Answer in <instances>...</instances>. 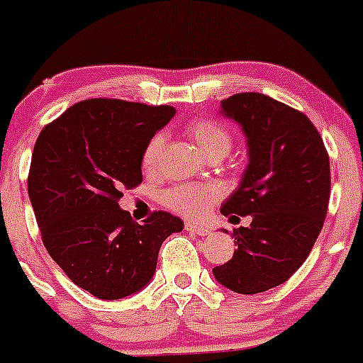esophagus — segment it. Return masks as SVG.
<instances>
[{
	"label": "esophagus",
	"instance_id": "34e87169",
	"mask_svg": "<svg viewBox=\"0 0 363 363\" xmlns=\"http://www.w3.org/2000/svg\"><path fill=\"white\" fill-rule=\"evenodd\" d=\"M185 229L191 230V233H194V234H198V236H209L211 234L209 227L198 225V223H191V221H189V223H185Z\"/></svg>",
	"mask_w": 363,
	"mask_h": 363
}]
</instances>
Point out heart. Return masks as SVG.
<instances>
[{
  "label": "heart",
  "instance_id": "obj_1",
  "mask_svg": "<svg viewBox=\"0 0 363 363\" xmlns=\"http://www.w3.org/2000/svg\"><path fill=\"white\" fill-rule=\"evenodd\" d=\"M187 134L196 142L201 152L213 160L223 158L233 147V134L214 118H194L187 123ZM163 150V136L154 134L142 152V167L147 172L156 171ZM221 198V189L214 184H178L162 192V203L172 213L189 220H201L211 213Z\"/></svg>",
  "mask_w": 363,
  "mask_h": 363
}]
</instances>
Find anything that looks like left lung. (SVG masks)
<instances>
[{"label":"left lung","mask_w":363,"mask_h":363,"mask_svg":"<svg viewBox=\"0 0 363 363\" xmlns=\"http://www.w3.org/2000/svg\"><path fill=\"white\" fill-rule=\"evenodd\" d=\"M221 111L242 125L249 143L242 184L221 214L252 221L233 230L238 249L213 272L234 293H264L289 280L318 238L331 194L329 154L303 112L269 96L240 92L223 99Z\"/></svg>","instance_id":"8db88e82"}]
</instances>
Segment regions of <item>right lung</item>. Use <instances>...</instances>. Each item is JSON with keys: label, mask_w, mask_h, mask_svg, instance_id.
Returning a JSON list of instances; mask_svg holds the SVG:
<instances>
[{"label": "right lung", "mask_w": 363, "mask_h": 363, "mask_svg": "<svg viewBox=\"0 0 363 363\" xmlns=\"http://www.w3.org/2000/svg\"><path fill=\"white\" fill-rule=\"evenodd\" d=\"M172 116L167 105L83 99L38 136L27 184L41 240L67 277L96 298L143 289L162 243L184 229L165 211L140 225L118 205L123 189L142 184L143 149Z\"/></svg>", "instance_id": "add662e5"}]
</instances>
